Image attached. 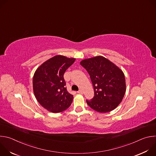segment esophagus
<instances>
[{"instance_id":"1","label":"esophagus","mask_w":156,"mask_h":156,"mask_svg":"<svg viewBox=\"0 0 156 156\" xmlns=\"http://www.w3.org/2000/svg\"><path fill=\"white\" fill-rule=\"evenodd\" d=\"M77 93H79V94H83V91H82L81 90H80L78 91H77Z\"/></svg>"}]
</instances>
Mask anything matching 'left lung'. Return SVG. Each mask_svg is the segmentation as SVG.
I'll return each mask as SVG.
<instances>
[{
	"mask_svg": "<svg viewBox=\"0 0 156 156\" xmlns=\"http://www.w3.org/2000/svg\"><path fill=\"white\" fill-rule=\"evenodd\" d=\"M80 64L90 76L94 96L86 102L100 113L115 109L122 102L126 91L125 75L114 63L102 56L83 60Z\"/></svg>",
	"mask_w": 156,
	"mask_h": 156,
	"instance_id": "1",
	"label": "left lung"
}]
</instances>
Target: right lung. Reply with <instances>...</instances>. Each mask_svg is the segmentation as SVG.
<instances>
[{"label":"right lung","instance_id":"1","mask_svg":"<svg viewBox=\"0 0 156 156\" xmlns=\"http://www.w3.org/2000/svg\"><path fill=\"white\" fill-rule=\"evenodd\" d=\"M75 61L74 58L55 55L44 62L36 70L33 80L34 96L38 102L53 113L69 108L73 99L65 86V71Z\"/></svg>","mask_w":156,"mask_h":156}]
</instances>
